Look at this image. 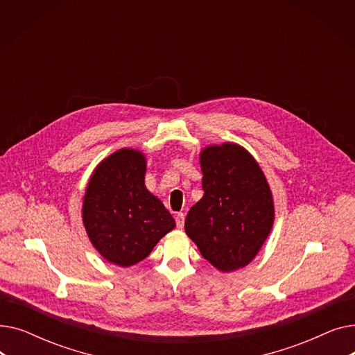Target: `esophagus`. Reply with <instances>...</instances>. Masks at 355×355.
I'll use <instances>...</instances> for the list:
<instances>
[{"mask_svg":"<svg viewBox=\"0 0 355 355\" xmlns=\"http://www.w3.org/2000/svg\"><path fill=\"white\" fill-rule=\"evenodd\" d=\"M184 218H185L184 213L175 214V223H177V227H178V229H182V227H184Z\"/></svg>","mask_w":355,"mask_h":355,"instance_id":"obj_1","label":"esophagus"}]
</instances>
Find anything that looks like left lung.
<instances>
[{"mask_svg": "<svg viewBox=\"0 0 355 355\" xmlns=\"http://www.w3.org/2000/svg\"><path fill=\"white\" fill-rule=\"evenodd\" d=\"M202 198L185 218V233L220 272L248 266L268 239L275 206L257 161L233 142L200 153Z\"/></svg>", "mask_w": 355, "mask_h": 355, "instance_id": "obj_1", "label": "left lung"}]
</instances>
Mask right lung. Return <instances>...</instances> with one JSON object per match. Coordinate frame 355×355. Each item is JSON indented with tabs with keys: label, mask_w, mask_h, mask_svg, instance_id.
Wrapping results in <instances>:
<instances>
[{
	"label": "right lung",
	"mask_w": 355,
	"mask_h": 355,
	"mask_svg": "<svg viewBox=\"0 0 355 355\" xmlns=\"http://www.w3.org/2000/svg\"><path fill=\"white\" fill-rule=\"evenodd\" d=\"M146 158L122 148L98 164L87 182L82 218L92 241L109 263L137 265L175 227L161 200L145 185Z\"/></svg>",
	"instance_id": "right-lung-1"
}]
</instances>
